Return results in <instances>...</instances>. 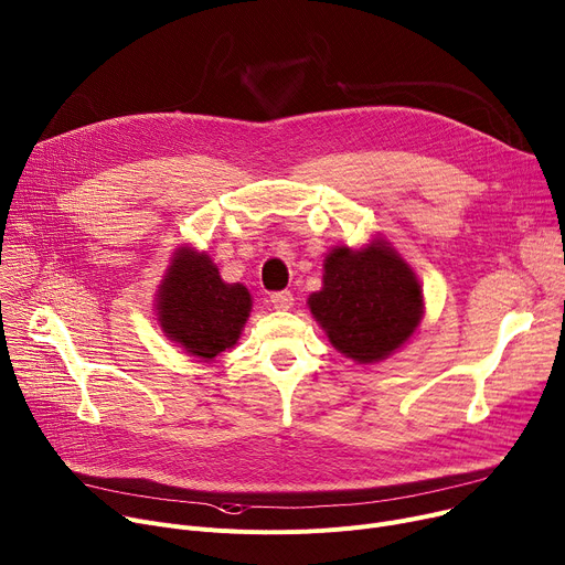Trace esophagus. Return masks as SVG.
<instances>
[{"mask_svg":"<svg viewBox=\"0 0 565 565\" xmlns=\"http://www.w3.org/2000/svg\"><path fill=\"white\" fill-rule=\"evenodd\" d=\"M270 305L277 311H288L292 307V292L290 290H277L270 295Z\"/></svg>","mask_w":565,"mask_h":565,"instance_id":"1","label":"esophagus"}]
</instances>
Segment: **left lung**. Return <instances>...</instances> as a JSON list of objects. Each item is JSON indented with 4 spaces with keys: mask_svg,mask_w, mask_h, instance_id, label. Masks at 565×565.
<instances>
[{
    "mask_svg": "<svg viewBox=\"0 0 565 565\" xmlns=\"http://www.w3.org/2000/svg\"><path fill=\"white\" fill-rule=\"evenodd\" d=\"M309 307L335 350L372 363L395 352L418 327L423 290L393 247H338L324 260L322 290L309 297Z\"/></svg>",
    "mask_w": 565,
    "mask_h": 565,
    "instance_id": "obj_1",
    "label": "left lung"
}]
</instances>
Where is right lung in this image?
<instances>
[{
  "label": "right lung",
  "instance_id": "1",
  "mask_svg": "<svg viewBox=\"0 0 565 565\" xmlns=\"http://www.w3.org/2000/svg\"><path fill=\"white\" fill-rule=\"evenodd\" d=\"M157 309L170 341L211 361L238 341L252 297L241 284H224L206 254L181 249L159 290Z\"/></svg>",
  "mask_w": 565,
  "mask_h": 565
}]
</instances>
